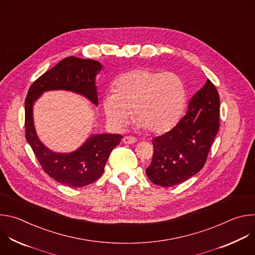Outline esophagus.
I'll return each instance as SVG.
<instances>
[{"label": "esophagus", "instance_id": "esophagus-1", "mask_svg": "<svg viewBox=\"0 0 255 255\" xmlns=\"http://www.w3.org/2000/svg\"><path fill=\"white\" fill-rule=\"evenodd\" d=\"M137 141V139L134 137V136H131V135H126L123 137V142L125 144H133Z\"/></svg>", "mask_w": 255, "mask_h": 255}]
</instances>
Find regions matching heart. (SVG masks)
Returning <instances> with one entry per match:
<instances>
[{
    "label": "heart",
    "mask_w": 255,
    "mask_h": 255,
    "mask_svg": "<svg viewBox=\"0 0 255 255\" xmlns=\"http://www.w3.org/2000/svg\"><path fill=\"white\" fill-rule=\"evenodd\" d=\"M187 102L186 85L173 72L137 68L121 75L114 92L103 98L108 123L124 129L132 119L153 134L169 130L179 119Z\"/></svg>",
    "instance_id": "heart-1"
}]
</instances>
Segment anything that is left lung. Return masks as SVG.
<instances>
[{"instance_id": "obj_1", "label": "left lung", "mask_w": 255, "mask_h": 255, "mask_svg": "<svg viewBox=\"0 0 255 255\" xmlns=\"http://www.w3.org/2000/svg\"><path fill=\"white\" fill-rule=\"evenodd\" d=\"M219 123V94L207 80L192 98L187 114L171 130L152 140L154 152L146 168L148 178L167 188L198 173L207 161Z\"/></svg>"}]
</instances>
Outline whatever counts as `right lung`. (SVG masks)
Wrapping results in <instances>:
<instances>
[{
	"instance_id": "add662e5",
	"label": "right lung",
	"mask_w": 255,
	"mask_h": 255,
	"mask_svg": "<svg viewBox=\"0 0 255 255\" xmlns=\"http://www.w3.org/2000/svg\"><path fill=\"white\" fill-rule=\"evenodd\" d=\"M102 64L93 59L69 56L36 80L29 88L25 100V136L44 172L57 183L71 188H81L96 181L104 172L111 151L123 138L120 134L91 136L78 150L55 153L41 143L36 135L32 108L43 92L66 90L81 94L98 105L96 76Z\"/></svg>"
}]
</instances>
